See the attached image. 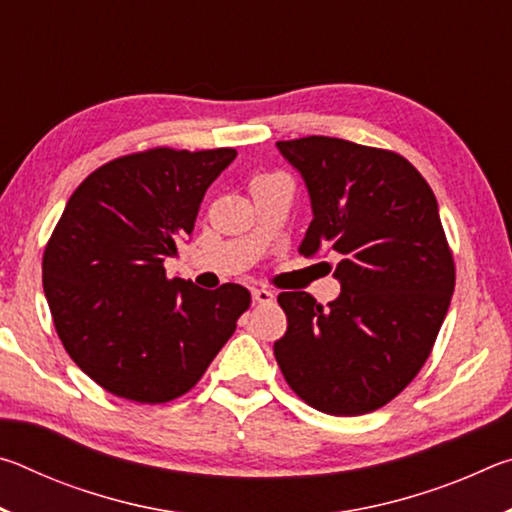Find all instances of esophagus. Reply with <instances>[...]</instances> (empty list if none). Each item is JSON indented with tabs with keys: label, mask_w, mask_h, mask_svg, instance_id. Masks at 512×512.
<instances>
[{
	"label": "esophagus",
	"mask_w": 512,
	"mask_h": 512,
	"mask_svg": "<svg viewBox=\"0 0 512 512\" xmlns=\"http://www.w3.org/2000/svg\"><path fill=\"white\" fill-rule=\"evenodd\" d=\"M253 300L259 302V305H271L275 300V293L268 289H253Z\"/></svg>",
	"instance_id": "1"
}]
</instances>
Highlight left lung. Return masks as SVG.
<instances>
[{
	"instance_id": "8db88e82",
	"label": "left lung",
	"mask_w": 512,
	"mask_h": 512,
	"mask_svg": "<svg viewBox=\"0 0 512 512\" xmlns=\"http://www.w3.org/2000/svg\"><path fill=\"white\" fill-rule=\"evenodd\" d=\"M277 149L311 198L300 253H332L341 282L325 309L305 291L277 296L289 323L273 345L277 366L314 409L370 413L418 375L452 300L454 257L436 196L400 153L323 135Z\"/></svg>"
}]
</instances>
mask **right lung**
Here are the masks:
<instances>
[{"label": "right lung", "instance_id": "add662e5", "mask_svg": "<svg viewBox=\"0 0 512 512\" xmlns=\"http://www.w3.org/2000/svg\"><path fill=\"white\" fill-rule=\"evenodd\" d=\"M235 158L158 146L103 164L69 196L42 287L67 354L108 393L164 404L192 391L250 307L241 284L205 291L164 271Z\"/></svg>", "mask_w": 512, "mask_h": 512}]
</instances>
